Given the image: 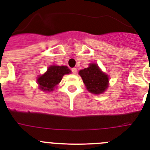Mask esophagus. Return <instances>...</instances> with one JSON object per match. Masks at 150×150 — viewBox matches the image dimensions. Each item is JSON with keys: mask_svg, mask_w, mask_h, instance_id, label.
Here are the masks:
<instances>
[{"mask_svg": "<svg viewBox=\"0 0 150 150\" xmlns=\"http://www.w3.org/2000/svg\"><path fill=\"white\" fill-rule=\"evenodd\" d=\"M71 71H72L73 74H76V72H77V69H75V68H73V69H71Z\"/></svg>", "mask_w": 150, "mask_h": 150, "instance_id": "1", "label": "esophagus"}]
</instances>
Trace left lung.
<instances>
[{
  "mask_svg": "<svg viewBox=\"0 0 150 150\" xmlns=\"http://www.w3.org/2000/svg\"><path fill=\"white\" fill-rule=\"evenodd\" d=\"M87 89L93 94H100L105 91L109 85V77L101 71L96 64H90L88 68L79 71Z\"/></svg>",
  "mask_w": 150,
  "mask_h": 150,
  "instance_id": "8db88e82",
  "label": "left lung"
}]
</instances>
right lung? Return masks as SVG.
I'll return each instance as SVG.
<instances>
[{"mask_svg": "<svg viewBox=\"0 0 150 150\" xmlns=\"http://www.w3.org/2000/svg\"><path fill=\"white\" fill-rule=\"evenodd\" d=\"M71 71L67 66H57L52 65L48 68L44 75L38 78V84L42 91L51 92L58 85L62 79L63 75L69 74Z\"/></svg>", "mask_w": 150, "mask_h": 150, "instance_id": "right-lung-1", "label": "right lung"}]
</instances>
